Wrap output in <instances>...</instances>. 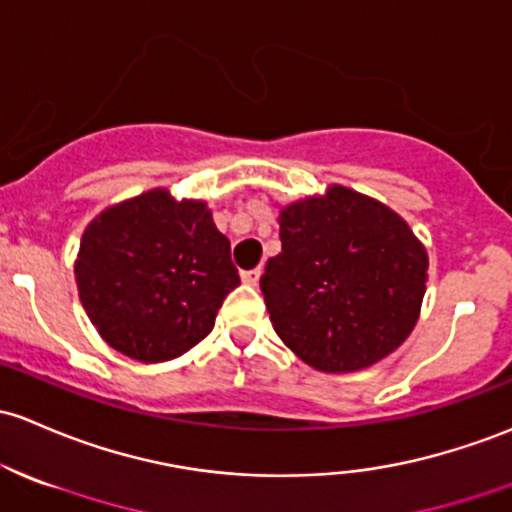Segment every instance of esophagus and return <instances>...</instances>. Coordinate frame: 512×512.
Returning a JSON list of instances; mask_svg holds the SVG:
<instances>
[{
  "instance_id": "1",
  "label": "esophagus",
  "mask_w": 512,
  "mask_h": 512,
  "mask_svg": "<svg viewBox=\"0 0 512 512\" xmlns=\"http://www.w3.org/2000/svg\"><path fill=\"white\" fill-rule=\"evenodd\" d=\"M258 278H261V268H254V271H241V280L246 285H256Z\"/></svg>"
}]
</instances>
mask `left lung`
<instances>
[{
    "mask_svg": "<svg viewBox=\"0 0 512 512\" xmlns=\"http://www.w3.org/2000/svg\"><path fill=\"white\" fill-rule=\"evenodd\" d=\"M261 276L273 329L305 364L349 373L386 359L420 317L427 251L400 214L329 185L283 207Z\"/></svg>",
    "mask_w": 512,
    "mask_h": 512,
    "instance_id": "8db88e82",
    "label": "left lung"
}]
</instances>
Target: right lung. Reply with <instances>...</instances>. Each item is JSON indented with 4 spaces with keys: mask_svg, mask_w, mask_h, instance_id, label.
Listing matches in <instances>:
<instances>
[{
    "mask_svg": "<svg viewBox=\"0 0 512 512\" xmlns=\"http://www.w3.org/2000/svg\"><path fill=\"white\" fill-rule=\"evenodd\" d=\"M75 280L104 342L129 359L158 364L212 332L239 273L205 202H178L156 188L87 224Z\"/></svg>",
    "mask_w": 512,
    "mask_h": 512,
    "instance_id": "add662e5",
    "label": "right lung"
}]
</instances>
